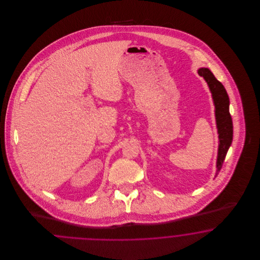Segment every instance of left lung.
<instances>
[{"label":"left lung","instance_id":"obj_1","mask_svg":"<svg viewBox=\"0 0 260 260\" xmlns=\"http://www.w3.org/2000/svg\"><path fill=\"white\" fill-rule=\"evenodd\" d=\"M198 73L206 80L208 86L210 87L215 107V121L219 138L218 153L216 160L217 174L222 168L223 161L225 160L228 149L233 140V122L231 115L229 113L230 102L225 87H223L222 84L210 72V69L200 68Z\"/></svg>","mask_w":260,"mask_h":260}]
</instances>
